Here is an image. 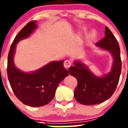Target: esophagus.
<instances>
[{
  "mask_svg": "<svg viewBox=\"0 0 128 128\" xmlns=\"http://www.w3.org/2000/svg\"><path fill=\"white\" fill-rule=\"evenodd\" d=\"M72 65V62L70 60H66L64 62V66L65 68H69Z\"/></svg>",
  "mask_w": 128,
  "mask_h": 128,
  "instance_id": "esophagus-1",
  "label": "esophagus"
}]
</instances>
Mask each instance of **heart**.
Returning a JSON list of instances; mask_svg holds the SVG:
<instances>
[{"instance_id":"b5f03b06","label":"heart","mask_w":128,"mask_h":128,"mask_svg":"<svg viewBox=\"0 0 128 128\" xmlns=\"http://www.w3.org/2000/svg\"><path fill=\"white\" fill-rule=\"evenodd\" d=\"M95 36H96V32H93L92 33H91V35H90V37H91L92 38H94L95 37Z\"/></svg>"}]
</instances>
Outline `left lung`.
<instances>
[{
  "label": "left lung",
  "instance_id": "obj_1",
  "mask_svg": "<svg viewBox=\"0 0 128 128\" xmlns=\"http://www.w3.org/2000/svg\"><path fill=\"white\" fill-rule=\"evenodd\" d=\"M96 46L112 54L113 67L109 73L102 77H97L79 60L75 61L74 66L69 69V74L77 80L75 98L85 105L98 104L109 99L116 88L121 72L119 44L107 26L105 27V36L96 42Z\"/></svg>",
  "mask_w": 128,
  "mask_h": 128
}]
</instances>
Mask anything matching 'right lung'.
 Masks as SVG:
<instances>
[{"label": "right lung", "instance_id": "1", "mask_svg": "<svg viewBox=\"0 0 128 128\" xmlns=\"http://www.w3.org/2000/svg\"><path fill=\"white\" fill-rule=\"evenodd\" d=\"M36 22L28 23L15 36L10 47L7 61V76L15 96L26 105L38 107L46 105L54 97L60 82L69 75L64 61H52L33 72H24L14 62L16 44L28 38L37 28Z\"/></svg>", "mask_w": 128, "mask_h": 128}]
</instances>
